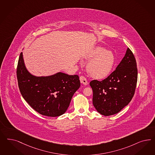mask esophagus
<instances>
[{"mask_svg": "<svg viewBox=\"0 0 155 155\" xmlns=\"http://www.w3.org/2000/svg\"><path fill=\"white\" fill-rule=\"evenodd\" d=\"M80 80L81 83L83 84V85H86L88 84V81L84 76H81L80 77Z\"/></svg>", "mask_w": 155, "mask_h": 155, "instance_id": "obj_1", "label": "esophagus"}]
</instances>
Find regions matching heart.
Segmentation results:
<instances>
[{
	"mask_svg": "<svg viewBox=\"0 0 155 155\" xmlns=\"http://www.w3.org/2000/svg\"><path fill=\"white\" fill-rule=\"evenodd\" d=\"M85 58L86 59H91L87 65L88 73L96 79H102L108 76L115 65L114 52L100 46L91 50Z\"/></svg>",
	"mask_w": 155,
	"mask_h": 155,
	"instance_id": "1",
	"label": "heart"
}]
</instances>
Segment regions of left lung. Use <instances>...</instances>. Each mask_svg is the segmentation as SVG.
Wrapping results in <instances>:
<instances>
[{
    "instance_id": "1",
    "label": "left lung",
    "mask_w": 155,
    "mask_h": 155,
    "mask_svg": "<svg viewBox=\"0 0 155 155\" xmlns=\"http://www.w3.org/2000/svg\"><path fill=\"white\" fill-rule=\"evenodd\" d=\"M137 80L135 56L129 48L116 70L102 81L94 80L90 85L93 91V105L104 116L115 115L129 104Z\"/></svg>"
}]
</instances>
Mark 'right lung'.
<instances>
[{
    "mask_svg": "<svg viewBox=\"0 0 155 155\" xmlns=\"http://www.w3.org/2000/svg\"><path fill=\"white\" fill-rule=\"evenodd\" d=\"M20 93L36 112L50 117L59 116L68 109L72 97L79 88L78 75L59 72L47 76H36L27 70L21 52L16 71Z\"/></svg>",
    "mask_w": 155,
    "mask_h": 155,
    "instance_id": "obj_1",
    "label": "right lung"
}]
</instances>
